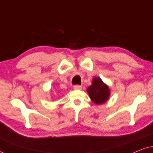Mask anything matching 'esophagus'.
Returning a JSON list of instances; mask_svg holds the SVG:
<instances>
[{
	"mask_svg": "<svg viewBox=\"0 0 153 153\" xmlns=\"http://www.w3.org/2000/svg\"><path fill=\"white\" fill-rule=\"evenodd\" d=\"M81 88H82V86L80 85H74V88L76 89V90H80L81 89Z\"/></svg>",
	"mask_w": 153,
	"mask_h": 153,
	"instance_id": "34e87169",
	"label": "esophagus"
}]
</instances>
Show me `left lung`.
<instances>
[{
    "label": "left lung",
    "mask_w": 153,
    "mask_h": 153,
    "mask_svg": "<svg viewBox=\"0 0 153 153\" xmlns=\"http://www.w3.org/2000/svg\"><path fill=\"white\" fill-rule=\"evenodd\" d=\"M87 91L92 101L97 104L104 103L110 95L108 86L99 78L93 79L92 85L88 88Z\"/></svg>",
    "instance_id": "obj_1"
}]
</instances>
